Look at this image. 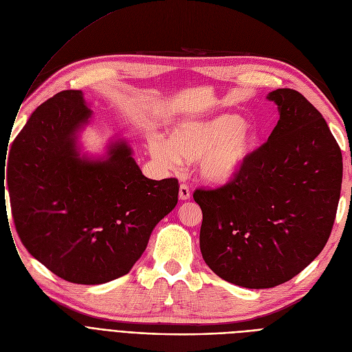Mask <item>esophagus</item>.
I'll use <instances>...</instances> for the list:
<instances>
[{
  "instance_id": "34e87169",
  "label": "esophagus",
  "mask_w": 352,
  "mask_h": 352,
  "mask_svg": "<svg viewBox=\"0 0 352 352\" xmlns=\"http://www.w3.org/2000/svg\"><path fill=\"white\" fill-rule=\"evenodd\" d=\"M179 199L180 200H189L190 199V190L186 184H180L179 188Z\"/></svg>"
}]
</instances>
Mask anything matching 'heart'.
<instances>
[{
  "label": "heart",
  "instance_id": "b5f03b06",
  "mask_svg": "<svg viewBox=\"0 0 352 352\" xmlns=\"http://www.w3.org/2000/svg\"><path fill=\"white\" fill-rule=\"evenodd\" d=\"M149 155L162 168L199 162L203 180L221 186L234 180L260 146V133L237 115L183 120L170 129L169 139L152 136Z\"/></svg>",
  "mask_w": 352,
  "mask_h": 352
}]
</instances>
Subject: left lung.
Listing matches in <instances>:
<instances>
[{
    "instance_id": "1",
    "label": "left lung",
    "mask_w": 352,
    "mask_h": 352,
    "mask_svg": "<svg viewBox=\"0 0 352 352\" xmlns=\"http://www.w3.org/2000/svg\"><path fill=\"white\" fill-rule=\"evenodd\" d=\"M267 99L280 113L268 140L234 180L193 193L204 263L256 290L292 280L322 252L342 183L341 149L322 115L290 88Z\"/></svg>"
}]
</instances>
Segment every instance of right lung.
<instances>
[{
    "label": "right lung",
    "instance_id": "obj_1",
    "mask_svg": "<svg viewBox=\"0 0 352 352\" xmlns=\"http://www.w3.org/2000/svg\"><path fill=\"white\" fill-rule=\"evenodd\" d=\"M91 118L82 91L39 105L12 143L8 177L25 249L58 277L87 285L128 274L179 195L177 179L142 175L125 140L103 159L80 157L78 132Z\"/></svg>",
    "mask_w": 352,
    "mask_h": 352
}]
</instances>
